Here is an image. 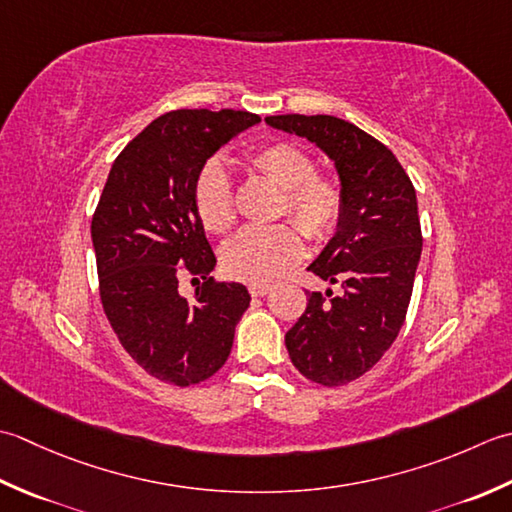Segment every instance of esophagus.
<instances>
[{"label":"esophagus","mask_w":512,"mask_h":512,"mask_svg":"<svg viewBox=\"0 0 512 512\" xmlns=\"http://www.w3.org/2000/svg\"><path fill=\"white\" fill-rule=\"evenodd\" d=\"M271 291L269 283H249V294L252 296H265Z\"/></svg>","instance_id":"34e87169"}]
</instances>
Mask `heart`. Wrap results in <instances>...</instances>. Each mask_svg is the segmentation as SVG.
Returning <instances> with one entry per match:
<instances>
[{
	"mask_svg": "<svg viewBox=\"0 0 512 512\" xmlns=\"http://www.w3.org/2000/svg\"><path fill=\"white\" fill-rule=\"evenodd\" d=\"M247 161L283 190L278 216H289L314 241L333 234L342 216V190L329 176L316 172V163L305 150L294 143H269L249 154ZM194 207L207 232L223 234L234 225L232 183L218 161H210L198 172ZM302 252L305 245L295 225L249 227L223 247L221 263L229 276L265 283L285 274Z\"/></svg>",
	"mask_w": 512,
	"mask_h": 512,
	"instance_id": "obj_1",
	"label": "heart"
}]
</instances>
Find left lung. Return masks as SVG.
<instances>
[{"label":"left lung","mask_w":512,"mask_h":512,"mask_svg":"<svg viewBox=\"0 0 512 512\" xmlns=\"http://www.w3.org/2000/svg\"><path fill=\"white\" fill-rule=\"evenodd\" d=\"M265 121L316 143L340 176L338 229L307 269L342 294L307 291L305 314L285 344L307 380L342 387L367 373L404 325L422 254L415 187L387 145L349 121L329 114Z\"/></svg>","instance_id":"left-lung-1"}]
</instances>
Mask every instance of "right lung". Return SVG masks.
I'll list each match as a JSON object with an SVG mask.
<instances>
[{
  "mask_svg": "<svg viewBox=\"0 0 512 512\" xmlns=\"http://www.w3.org/2000/svg\"><path fill=\"white\" fill-rule=\"evenodd\" d=\"M260 121L241 110H174L154 119L112 163L92 216L101 305L132 360L174 387L223 367L249 307L241 283H216V265L194 207L205 161ZM181 273L204 278L194 301Z\"/></svg>",
  "mask_w": 512,
  "mask_h": 512,
  "instance_id": "right-lung-1",
  "label": "right lung"
}]
</instances>
